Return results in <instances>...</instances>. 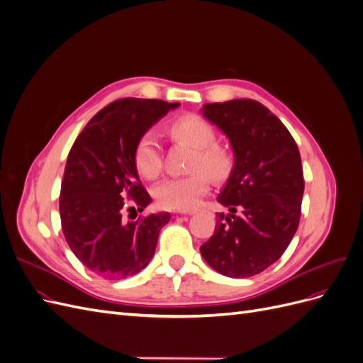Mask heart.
Returning a JSON list of instances; mask_svg holds the SVG:
<instances>
[{
    "instance_id": "heart-1",
    "label": "heart",
    "mask_w": 363,
    "mask_h": 363,
    "mask_svg": "<svg viewBox=\"0 0 363 363\" xmlns=\"http://www.w3.org/2000/svg\"><path fill=\"white\" fill-rule=\"evenodd\" d=\"M172 139L184 142L196 148L191 171L186 177L163 180L155 191L159 207L167 211H191L207 194L208 175L224 179L232 168L228 152L216 145V131L213 125L200 115H183L168 124ZM136 171L148 180L156 179L162 171V151L156 138L151 133L140 135L133 150Z\"/></svg>"
}]
</instances>
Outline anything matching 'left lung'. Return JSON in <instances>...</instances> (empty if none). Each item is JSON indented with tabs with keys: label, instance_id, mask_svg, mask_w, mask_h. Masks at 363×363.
<instances>
[{
	"label": "left lung",
	"instance_id": "8db88e82",
	"mask_svg": "<svg viewBox=\"0 0 363 363\" xmlns=\"http://www.w3.org/2000/svg\"><path fill=\"white\" fill-rule=\"evenodd\" d=\"M204 116L228 136L235 167L218 201L212 238L200 247L215 271L247 279L277 262L298 228L304 177L289 130L256 100L204 104Z\"/></svg>",
	"mask_w": 363,
	"mask_h": 363
}]
</instances>
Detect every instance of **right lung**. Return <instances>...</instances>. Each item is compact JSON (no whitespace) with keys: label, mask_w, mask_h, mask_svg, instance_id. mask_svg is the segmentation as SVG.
<instances>
[{"label":"right lung","mask_w":363,"mask_h":363,"mask_svg":"<svg viewBox=\"0 0 363 363\" xmlns=\"http://www.w3.org/2000/svg\"><path fill=\"white\" fill-rule=\"evenodd\" d=\"M179 103L121 98L98 112L77 136L60 189L65 239L83 265L104 279H127L155 255L169 213H151L125 223L124 212H142L150 194L133 163L140 135Z\"/></svg>","instance_id":"add662e5"}]
</instances>
